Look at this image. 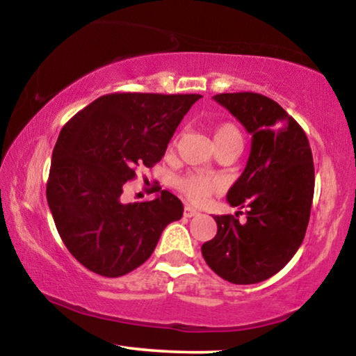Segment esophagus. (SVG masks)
<instances>
[{
	"mask_svg": "<svg viewBox=\"0 0 356 356\" xmlns=\"http://www.w3.org/2000/svg\"><path fill=\"white\" fill-rule=\"evenodd\" d=\"M194 216H199V212L196 211V209L191 206H184V217H194Z\"/></svg>",
	"mask_w": 356,
	"mask_h": 356,
	"instance_id": "obj_1",
	"label": "esophagus"
}]
</instances>
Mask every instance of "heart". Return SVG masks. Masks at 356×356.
Segmentation results:
<instances>
[{"instance_id": "b5f03b06", "label": "heart", "mask_w": 356, "mask_h": 356, "mask_svg": "<svg viewBox=\"0 0 356 356\" xmlns=\"http://www.w3.org/2000/svg\"><path fill=\"white\" fill-rule=\"evenodd\" d=\"M213 140H216L217 149L222 147H243V136L241 131L238 129L236 124L227 123L218 124L216 131H213ZM177 188L186 196L189 201L194 204H202L209 196L217 193L220 189L217 179L202 173H189L184 175L177 181Z\"/></svg>"}]
</instances>
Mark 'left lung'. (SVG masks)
<instances>
[{"mask_svg": "<svg viewBox=\"0 0 356 356\" xmlns=\"http://www.w3.org/2000/svg\"><path fill=\"white\" fill-rule=\"evenodd\" d=\"M252 136L245 172L227 194L246 209L245 222L217 216V235L201 251L207 266L236 285L257 284L284 269L303 243L314 194L313 154L305 131L269 97L217 94Z\"/></svg>", "mask_w": 356, "mask_h": 356, "instance_id": "left-lung-1", "label": "left lung"}]
</instances>
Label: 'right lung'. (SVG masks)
Instances as JSON below:
<instances>
[{
	"label": "right lung",
	"instance_id": "add662e5",
	"mask_svg": "<svg viewBox=\"0 0 356 356\" xmlns=\"http://www.w3.org/2000/svg\"><path fill=\"white\" fill-rule=\"evenodd\" d=\"M197 94L102 95L63 126L53 149L47 201L67 251L87 269L121 277L152 254L183 204L170 191L126 202L138 167H154ZM160 189V188H159Z\"/></svg>",
	"mask_w": 356,
	"mask_h": 356
}]
</instances>
